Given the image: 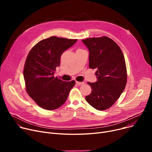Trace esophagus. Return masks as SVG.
I'll return each instance as SVG.
<instances>
[{
    "label": "esophagus",
    "instance_id": "34e87169",
    "mask_svg": "<svg viewBox=\"0 0 152 152\" xmlns=\"http://www.w3.org/2000/svg\"><path fill=\"white\" fill-rule=\"evenodd\" d=\"M76 84L77 85H78V86H81V85L84 84V82H78V81H76Z\"/></svg>",
    "mask_w": 152,
    "mask_h": 152
}]
</instances>
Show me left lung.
<instances>
[{
    "label": "left lung",
    "mask_w": 152,
    "mask_h": 152,
    "mask_svg": "<svg viewBox=\"0 0 152 152\" xmlns=\"http://www.w3.org/2000/svg\"><path fill=\"white\" fill-rule=\"evenodd\" d=\"M89 52V65L96 69V83L88 82L92 92L86 101L94 108L105 110L112 106L123 93L127 83L124 57L112 39L103 36L82 40Z\"/></svg>",
    "instance_id": "1"
}]
</instances>
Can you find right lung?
<instances>
[{"instance_id": "add662e5", "label": "right lung", "mask_w": 152, "mask_h": 152, "mask_svg": "<svg viewBox=\"0 0 152 152\" xmlns=\"http://www.w3.org/2000/svg\"><path fill=\"white\" fill-rule=\"evenodd\" d=\"M76 41L52 36L39 41L29 52L23 70L26 91L40 107L55 110L66 100L75 81H63L54 77V72L63 52Z\"/></svg>"}]
</instances>
